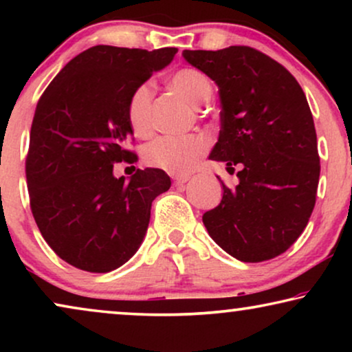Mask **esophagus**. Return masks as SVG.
Segmentation results:
<instances>
[{
  "label": "esophagus",
  "instance_id": "obj_1",
  "mask_svg": "<svg viewBox=\"0 0 352 352\" xmlns=\"http://www.w3.org/2000/svg\"><path fill=\"white\" fill-rule=\"evenodd\" d=\"M189 179H190L189 175H177V176H175V184L182 186V184H186V182Z\"/></svg>",
  "mask_w": 352,
  "mask_h": 352
}]
</instances>
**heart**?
<instances>
[{
	"label": "heart",
	"instance_id": "heart-1",
	"mask_svg": "<svg viewBox=\"0 0 352 352\" xmlns=\"http://www.w3.org/2000/svg\"><path fill=\"white\" fill-rule=\"evenodd\" d=\"M170 83L192 105L204 104L211 94L210 81L194 69H181L171 76ZM128 122L134 134L148 136L152 131V86L139 85L128 100ZM205 138L199 134L186 136H163L148 144L144 151V160L148 166L158 168L171 175H186L199 165L205 155Z\"/></svg>",
	"mask_w": 352,
	"mask_h": 352
}]
</instances>
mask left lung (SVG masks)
Wrapping results in <instances>:
<instances>
[{"label": "left lung", "mask_w": 352, "mask_h": 352, "mask_svg": "<svg viewBox=\"0 0 352 352\" xmlns=\"http://www.w3.org/2000/svg\"><path fill=\"white\" fill-rule=\"evenodd\" d=\"M218 85L221 131L210 153L240 166L239 184L204 214L210 237L230 256L261 263L287 252L307 226L320 175L314 120L285 67L248 46L182 51Z\"/></svg>", "instance_id": "obj_1"}]
</instances>
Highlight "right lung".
<instances>
[{
    "mask_svg": "<svg viewBox=\"0 0 352 352\" xmlns=\"http://www.w3.org/2000/svg\"><path fill=\"white\" fill-rule=\"evenodd\" d=\"M176 52L93 46L38 100L25 162L30 208L46 243L81 271L126 263L147 232L152 201L170 189L163 170H138L126 181L113 176V163L138 160L126 148L129 96Z\"/></svg>",
    "mask_w": 352,
    "mask_h": 352,
    "instance_id": "add662e5",
    "label": "right lung"
}]
</instances>
